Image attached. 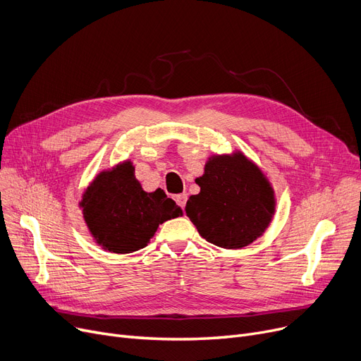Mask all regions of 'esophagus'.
<instances>
[{
    "mask_svg": "<svg viewBox=\"0 0 361 361\" xmlns=\"http://www.w3.org/2000/svg\"><path fill=\"white\" fill-rule=\"evenodd\" d=\"M176 202L183 207H185V203H187V195L185 193H183V195H178V196H176Z\"/></svg>",
    "mask_w": 361,
    "mask_h": 361,
    "instance_id": "34e87169",
    "label": "esophagus"
}]
</instances>
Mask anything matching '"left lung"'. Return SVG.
<instances>
[{"label":"left lung","mask_w":361,"mask_h":361,"mask_svg":"<svg viewBox=\"0 0 361 361\" xmlns=\"http://www.w3.org/2000/svg\"><path fill=\"white\" fill-rule=\"evenodd\" d=\"M196 184L200 192L187 200L185 214L206 241L237 250L268 230L276 211L274 187L241 150L211 155Z\"/></svg>","instance_id":"1"}]
</instances>
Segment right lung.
<instances>
[{
  "label": "right lung",
  "mask_w": 361,
  "mask_h": 361,
  "mask_svg": "<svg viewBox=\"0 0 361 361\" xmlns=\"http://www.w3.org/2000/svg\"><path fill=\"white\" fill-rule=\"evenodd\" d=\"M79 207L94 243L117 255L146 247L159 224L183 215L181 207L161 188L143 190L130 159L94 176Z\"/></svg>",
  "instance_id": "right-lung-1"
}]
</instances>
